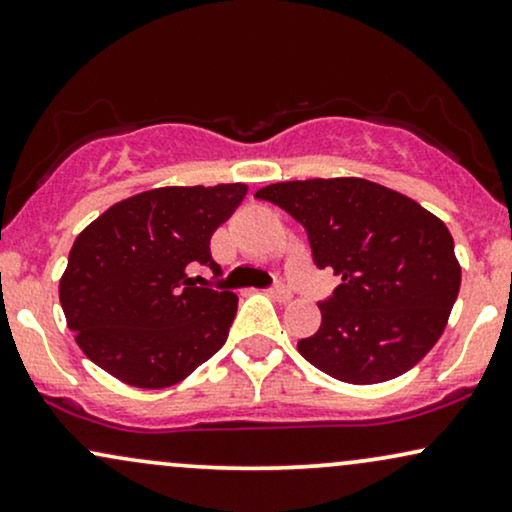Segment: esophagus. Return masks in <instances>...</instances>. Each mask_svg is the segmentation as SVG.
I'll return each instance as SVG.
<instances>
[{
    "instance_id": "34e87169",
    "label": "esophagus",
    "mask_w": 512,
    "mask_h": 512,
    "mask_svg": "<svg viewBox=\"0 0 512 512\" xmlns=\"http://www.w3.org/2000/svg\"><path fill=\"white\" fill-rule=\"evenodd\" d=\"M268 294L273 296L275 301H289V299H292V289H289L285 282H275V285L268 289Z\"/></svg>"
}]
</instances>
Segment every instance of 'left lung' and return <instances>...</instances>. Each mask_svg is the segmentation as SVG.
I'll return each instance as SVG.
<instances>
[{
	"instance_id": "1",
	"label": "left lung",
	"mask_w": 512,
	"mask_h": 512,
	"mask_svg": "<svg viewBox=\"0 0 512 512\" xmlns=\"http://www.w3.org/2000/svg\"><path fill=\"white\" fill-rule=\"evenodd\" d=\"M304 225L313 263L342 277L320 301L323 323L299 353L334 380L377 384L437 344L458 299L449 227L418 201L363 178L294 180L258 189Z\"/></svg>"
}]
</instances>
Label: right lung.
<instances>
[{
	"mask_svg": "<svg viewBox=\"0 0 512 512\" xmlns=\"http://www.w3.org/2000/svg\"><path fill=\"white\" fill-rule=\"evenodd\" d=\"M246 185L159 187L118 201L75 239L59 299L85 356L125 384L163 389L225 344L237 294L192 273L223 268L211 235Z\"/></svg>",
	"mask_w": 512,
	"mask_h": 512,
	"instance_id": "1",
	"label": "right lung"
}]
</instances>
